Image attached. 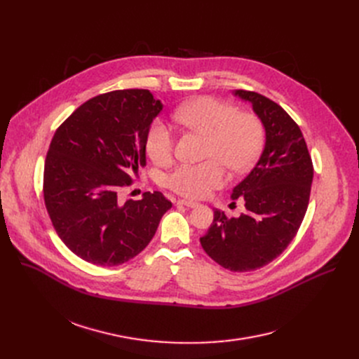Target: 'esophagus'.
I'll use <instances>...</instances> for the list:
<instances>
[{"label": "esophagus", "mask_w": 359, "mask_h": 359, "mask_svg": "<svg viewBox=\"0 0 359 359\" xmlns=\"http://www.w3.org/2000/svg\"><path fill=\"white\" fill-rule=\"evenodd\" d=\"M177 205H183V206H187V208H195V206H198V202H194V201H187V199H179V201H177Z\"/></svg>", "instance_id": "1"}]
</instances>
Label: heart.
Listing matches in <instances>:
<instances>
[{
  "mask_svg": "<svg viewBox=\"0 0 359 359\" xmlns=\"http://www.w3.org/2000/svg\"><path fill=\"white\" fill-rule=\"evenodd\" d=\"M175 119L183 126L206 135L203 157L199 164H179L164 182L168 189L186 198H203L227 180V170L244 173L250 170L265 145V128L249 111L219 99L201 96L179 106ZM145 149L156 164H167L175 153V134L165 122L157 119L149 125Z\"/></svg>",
  "mask_w": 359,
  "mask_h": 359,
  "instance_id": "b5f03b06",
  "label": "heart"
}]
</instances>
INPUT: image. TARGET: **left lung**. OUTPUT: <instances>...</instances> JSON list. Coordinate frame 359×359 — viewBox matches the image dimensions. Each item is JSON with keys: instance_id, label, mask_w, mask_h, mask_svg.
I'll use <instances>...</instances> for the list:
<instances>
[{"instance_id": "8db88e82", "label": "left lung", "mask_w": 359, "mask_h": 359, "mask_svg": "<svg viewBox=\"0 0 359 359\" xmlns=\"http://www.w3.org/2000/svg\"><path fill=\"white\" fill-rule=\"evenodd\" d=\"M234 96L252 103L265 128V148L231 194L233 199H244L246 214L229 219L215 210L201 244L222 268L249 272L276 259L295 237L309 206L314 170L303 132L284 109L255 91L236 90Z\"/></svg>"}]
</instances>
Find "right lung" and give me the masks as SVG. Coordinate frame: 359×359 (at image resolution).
I'll return each instance as SVG.
<instances>
[{
    "mask_svg": "<svg viewBox=\"0 0 359 359\" xmlns=\"http://www.w3.org/2000/svg\"><path fill=\"white\" fill-rule=\"evenodd\" d=\"M163 110L149 90H116L83 103L58 128L45 160L53 229L83 260L116 266L141 253L172 202L161 192L121 202L145 165V137Z\"/></svg>",
    "mask_w": 359,
    "mask_h": 359,
    "instance_id": "add662e5",
    "label": "right lung"
}]
</instances>
